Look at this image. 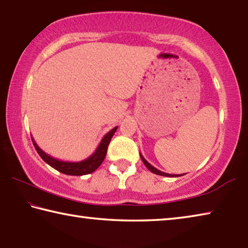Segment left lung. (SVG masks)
I'll use <instances>...</instances> for the list:
<instances>
[{
  "label": "left lung",
  "mask_w": 248,
  "mask_h": 248,
  "mask_svg": "<svg viewBox=\"0 0 248 248\" xmlns=\"http://www.w3.org/2000/svg\"><path fill=\"white\" fill-rule=\"evenodd\" d=\"M140 156H141V159H142V162H143V164L148 167V169L152 171V173H154V174H156V175H161V176H165V177H178V176H183V175H185V174H183V175H171V174H167V173H164V171H161V170H158L157 169H155L154 166H152L150 164V163L146 161V159L142 156V154L140 153Z\"/></svg>",
  "instance_id": "1"
}]
</instances>
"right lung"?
Wrapping results in <instances>:
<instances>
[{
    "label": "right lung",
    "instance_id": "1",
    "mask_svg": "<svg viewBox=\"0 0 248 248\" xmlns=\"http://www.w3.org/2000/svg\"><path fill=\"white\" fill-rule=\"evenodd\" d=\"M117 128L118 127H115L108 133L105 134V137L103 138L102 141H100L97 149H96L95 152L92 154L90 157H87L86 159H83V161H79V162H64V161H60V159L50 156L49 154L44 152V151L37 145V143L33 141L32 138L31 140H32L33 146H35L36 151L40 155V157L43 158L47 164L53 167L54 170H57L60 171V173H63L65 175L82 176V175H87V174L93 173V171L97 170L100 166V164H102L103 161L105 159V156H106L107 154L109 142H110L112 136L115 134Z\"/></svg>",
    "mask_w": 248,
    "mask_h": 248
}]
</instances>
